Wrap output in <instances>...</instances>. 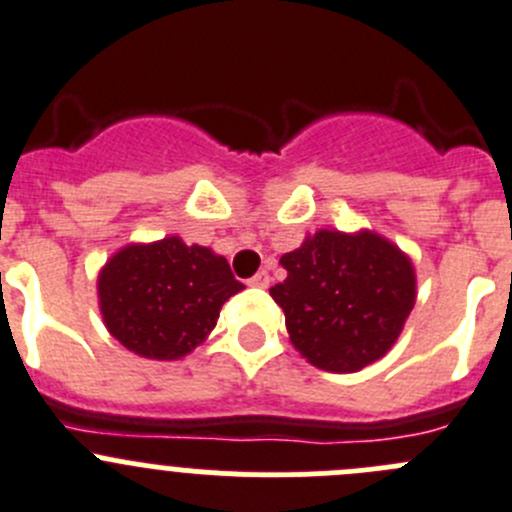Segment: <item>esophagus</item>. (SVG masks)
<instances>
[{"mask_svg":"<svg viewBox=\"0 0 512 512\" xmlns=\"http://www.w3.org/2000/svg\"><path fill=\"white\" fill-rule=\"evenodd\" d=\"M269 281H271V276L266 274V271H259V274L253 276V279L248 281V284L256 286V289H266V286H269Z\"/></svg>","mask_w":512,"mask_h":512,"instance_id":"34e87169","label":"esophagus"}]
</instances>
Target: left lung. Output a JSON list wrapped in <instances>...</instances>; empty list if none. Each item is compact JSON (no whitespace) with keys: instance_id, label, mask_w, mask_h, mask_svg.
<instances>
[{"instance_id":"1","label":"left lung","mask_w":512,"mask_h":512,"mask_svg":"<svg viewBox=\"0 0 512 512\" xmlns=\"http://www.w3.org/2000/svg\"><path fill=\"white\" fill-rule=\"evenodd\" d=\"M269 294L296 352L324 372H359L399 339L417 299L412 259L379 233L321 228L279 261Z\"/></svg>"}]
</instances>
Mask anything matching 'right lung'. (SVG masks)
Returning <instances> with one entry per match:
<instances>
[{"label": "right lung", "mask_w": 512, "mask_h": 512, "mask_svg": "<svg viewBox=\"0 0 512 512\" xmlns=\"http://www.w3.org/2000/svg\"><path fill=\"white\" fill-rule=\"evenodd\" d=\"M241 289L223 256L180 236L128 243L97 274L107 332L138 357L158 362L201 347L221 306Z\"/></svg>", "instance_id": "obj_1"}]
</instances>
